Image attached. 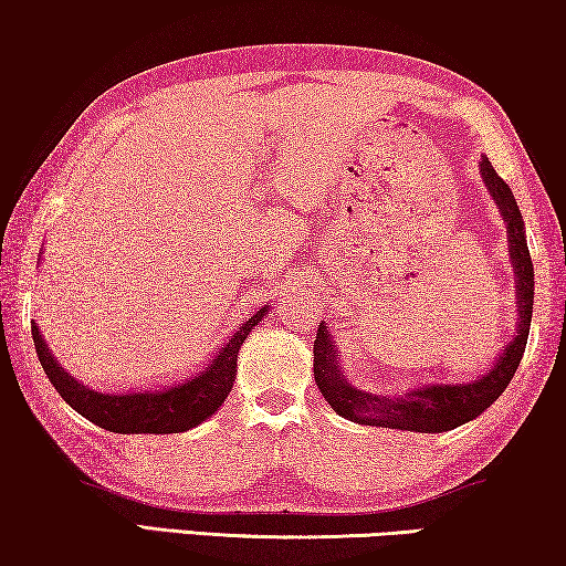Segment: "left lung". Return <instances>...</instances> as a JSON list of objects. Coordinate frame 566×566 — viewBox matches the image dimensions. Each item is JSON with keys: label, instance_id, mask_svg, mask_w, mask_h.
<instances>
[{"label": "left lung", "instance_id": "8db88e82", "mask_svg": "<svg viewBox=\"0 0 566 566\" xmlns=\"http://www.w3.org/2000/svg\"><path fill=\"white\" fill-rule=\"evenodd\" d=\"M479 172H482L484 188L490 190L507 227V247L515 270L517 298V327L513 339L505 345L497 363L486 374L471 378V381H424L405 394L384 397V394H370L347 381L343 368L337 366V345L332 343L329 329L322 322L314 339V381L319 386L322 397L329 401V407L337 415H343L345 420L409 432L453 430L469 420H476L513 381L525 353V343H528L533 316V262L528 242H525V223L513 190L494 172L492 161L486 157L479 165Z\"/></svg>", "mask_w": 566, "mask_h": 566}]
</instances>
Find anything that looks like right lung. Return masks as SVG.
I'll list each match as a JSON object with an SVG mask.
<instances>
[{"label": "right lung", "instance_id": "1", "mask_svg": "<svg viewBox=\"0 0 566 566\" xmlns=\"http://www.w3.org/2000/svg\"><path fill=\"white\" fill-rule=\"evenodd\" d=\"M268 306H262L252 319H247L234 335H231L219 353L208 360L206 368L192 374L185 381H175L157 389H138V391H97L92 386L76 381L72 374H66L53 358V353L45 345V339L33 322V343L38 360L49 376V381L56 386L61 399L66 401L74 412L87 417L97 428H105L120 436H136V432H151V436H167V432H185L206 422L216 409L229 397L231 386L237 378V355L247 335L254 329V324L265 319Z\"/></svg>", "mask_w": 566, "mask_h": 566}]
</instances>
